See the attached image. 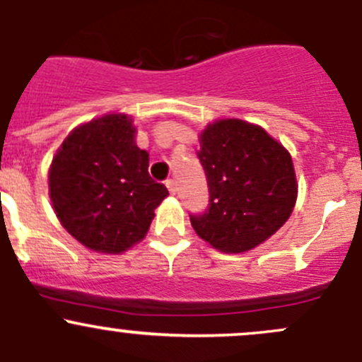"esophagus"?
I'll use <instances>...</instances> for the list:
<instances>
[{
	"instance_id": "34e87169",
	"label": "esophagus",
	"mask_w": 362,
	"mask_h": 362,
	"mask_svg": "<svg viewBox=\"0 0 362 362\" xmlns=\"http://www.w3.org/2000/svg\"><path fill=\"white\" fill-rule=\"evenodd\" d=\"M166 187H168V191H170V194H177L178 187H177V182H175L173 178L166 180Z\"/></svg>"
}]
</instances>
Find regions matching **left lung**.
Instances as JSON below:
<instances>
[{"mask_svg":"<svg viewBox=\"0 0 362 362\" xmlns=\"http://www.w3.org/2000/svg\"><path fill=\"white\" fill-rule=\"evenodd\" d=\"M208 206L191 215L199 238L221 252H245L275 235L298 196L293 159L262 127L238 119L210 124L198 151Z\"/></svg>","mask_w":362,"mask_h":362,"instance_id":"1","label":"left lung"}]
</instances>
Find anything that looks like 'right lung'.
<instances>
[{
  "instance_id": "1",
  "label": "right lung",
  "mask_w": 362,
  "mask_h": 362,
  "mask_svg": "<svg viewBox=\"0 0 362 362\" xmlns=\"http://www.w3.org/2000/svg\"><path fill=\"white\" fill-rule=\"evenodd\" d=\"M50 199L64 229L82 245L119 254L140 242L168 196L148 175L133 120L110 113L68 134L49 173Z\"/></svg>"
}]
</instances>
